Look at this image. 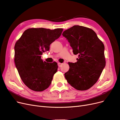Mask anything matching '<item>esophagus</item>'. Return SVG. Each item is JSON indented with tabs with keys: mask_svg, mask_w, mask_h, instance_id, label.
Wrapping results in <instances>:
<instances>
[{
	"mask_svg": "<svg viewBox=\"0 0 120 120\" xmlns=\"http://www.w3.org/2000/svg\"><path fill=\"white\" fill-rule=\"evenodd\" d=\"M58 67H61L62 66V63H58Z\"/></svg>",
	"mask_w": 120,
	"mask_h": 120,
	"instance_id": "1",
	"label": "esophagus"
}]
</instances>
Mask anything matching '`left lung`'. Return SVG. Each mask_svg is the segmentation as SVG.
I'll use <instances>...</instances> for the list:
<instances>
[{
	"instance_id": "left-lung-1",
	"label": "left lung",
	"mask_w": 120,
	"mask_h": 120,
	"mask_svg": "<svg viewBox=\"0 0 120 120\" xmlns=\"http://www.w3.org/2000/svg\"><path fill=\"white\" fill-rule=\"evenodd\" d=\"M62 35L73 54H78L77 62L68 63L70 68L65 73V78L76 89L87 90L97 82L105 67L104 45L93 30L82 26H73Z\"/></svg>"
}]
</instances>
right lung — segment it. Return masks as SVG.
<instances>
[{
    "label": "right lung",
    "instance_id": "obj_1",
    "mask_svg": "<svg viewBox=\"0 0 120 120\" xmlns=\"http://www.w3.org/2000/svg\"><path fill=\"white\" fill-rule=\"evenodd\" d=\"M63 29L32 28L26 30L14 46V62L23 82L30 89L41 92L48 88L57 71L56 62L41 59L43 52L57 39Z\"/></svg>",
    "mask_w": 120,
    "mask_h": 120
}]
</instances>
